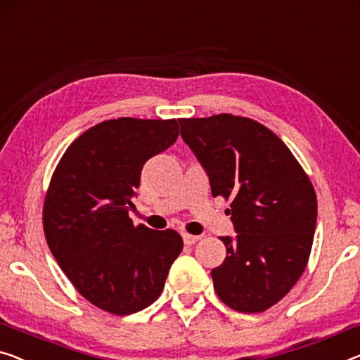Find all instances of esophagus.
Returning <instances> with one entry per match:
<instances>
[{
    "label": "esophagus",
    "mask_w": 360,
    "mask_h": 360,
    "mask_svg": "<svg viewBox=\"0 0 360 360\" xmlns=\"http://www.w3.org/2000/svg\"><path fill=\"white\" fill-rule=\"evenodd\" d=\"M182 239H184V244H187V245H192V244H195L198 239H200V236L189 234V233H182Z\"/></svg>",
    "instance_id": "obj_1"
}]
</instances>
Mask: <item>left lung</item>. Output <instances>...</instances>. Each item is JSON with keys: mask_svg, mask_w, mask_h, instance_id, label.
Returning <instances> with one entry per match:
<instances>
[{"mask_svg": "<svg viewBox=\"0 0 360 360\" xmlns=\"http://www.w3.org/2000/svg\"><path fill=\"white\" fill-rule=\"evenodd\" d=\"M179 124L212 195L231 200L238 236L221 238L226 259L212 270L217 296L238 312H265L307 266L317 223L312 182L286 143L250 117L221 112Z\"/></svg>", "mask_w": 360, "mask_h": 360, "instance_id": "1", "label": "left lung"}]
</instances>
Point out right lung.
I'll use <instances>...</instances> for the list:
<instances>
[{
    "mask_svg": "<svg viewBox=\"0 0 360 360\" xmlns=\"http://www.w3.org/2000/svg\"><path fill=\"white\" fill-rule=\"evenodd\" d=\"M178 136L176 120H108L80 134L53 171L43 202L48 248L80 296L105 312L153 304L181 254L174 229L129 218L143 165Z\"/></svg>",
    "mask_w": 360,
    "mask_h": 360,
    "instance_id": "1",
    "label": "right lung"
}]
</instances>
